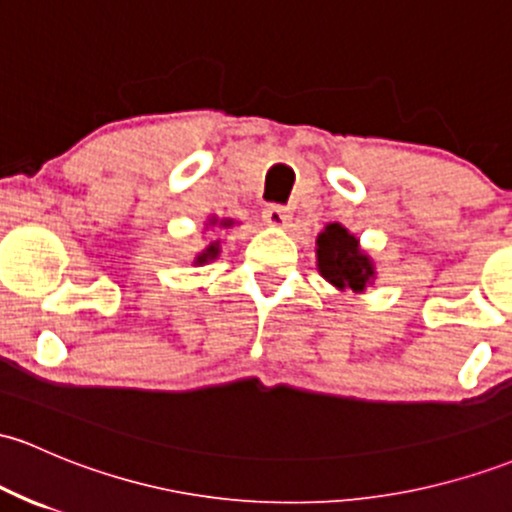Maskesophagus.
<instances>
[{"instance_id": "esophagus-1", "label": "esophagus", "mask_w": 512, "mask_h": 512, "mask_svg": "<svg viewBox=\"0 0 512 512\" xmlns=\"http://www.w3.org/2000/svg\"><path fill=\"white\" fill-rule=\"evenodd\" d=\"M262 218H265L269 226H286L291 218V213L282 204H269V206H265V211H262Z\"/></svg>"}]
</instances>
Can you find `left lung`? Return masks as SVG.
Here are the masks:
<instances>
[{
	"instance_id": "obj_1",
	"label": "left lung",
	"mask_w": 512,
	"mask_h": 512,
	"mask_svg": "<svg viewBox=\"0 0 512 512\" xmlns=\"http://www.w3.org/2000/svg\"><path fill=\"white\" fill-rule=\"evenodd\" d=\"M318 269L330 284L338 289L362 291L364 284L372 279L374 269L367 255L359 250L355 235L347 233L340 223H330L318 235Z\"/></svg>"
}]
</instances>
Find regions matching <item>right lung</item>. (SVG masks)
<instances>
[{
  "label": "right lung",
  "mask_w": 512,
  "mask_h": 512,
  "mask_svg": "<svg viewBox=\"0 0 512 512\" xmlns=\"http://www.w3.org/2000/svg\"><path fill=\"white\" fill-rule=\"evenodd\" d=\"M221 226H230V221H223ZM216 255H218V247H216V243H213V245L206 247V252L199 257V262H206V260H209V257H216Z\"/></svg>",
  "instance_id": "add662e5"
}]
</instances>
